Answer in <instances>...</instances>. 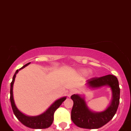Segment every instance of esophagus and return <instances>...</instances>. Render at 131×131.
Wrapping results in <instances>:
<instances>
[{
    "mask_svg": "<svg viewBox=\"0 0 131 131\" xmlns=\"http://www.w3.org/2000/svg\"><path fill=\"white\" fill-rule=\"evenodd\" d=\"M76 92H77V90H76V89H72L70 91L69 94H68V96H70L72 95H73V94H75Z\"/></svg>",
    "mask_w": 131,
    "mask_h": 131,
    "instance_id": "obj_1",
    "label": "esophagus"
}]
</instances>
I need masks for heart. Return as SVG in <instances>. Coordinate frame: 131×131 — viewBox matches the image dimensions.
<instances>
[{"label":"heart","instance_id":"heart-1","mask_svg":"<svg viewBox=\"0 0 131 131\" xmlns=\"http://www.w3.org/2000/svg\"><path fill=\"white\" fill-rule=\"evenodd\" d=\"M87 73H88V71H87V70H82V71H81V74H82V75H85Z\"/></svg>","mask_w":131,"mask_h":131}]
</instances>
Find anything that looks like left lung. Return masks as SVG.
Here are the masks:
<instances>
[{
  "label": "left lung",
  "instance_id": "8db88e82",
  "mask_svg": "<svg viewBox=\"0 0 131 131\" xmlns=\"http://www.w3.org/2000/svg\"><path fill=\"white\" fill-rule=\"evenodd\" d=\"M87 83L91 88L109 85L113 94L111 104L102 112H92L88 108L83 98L78 95H72L71 99L74 102L71 111L72 121L80 128L99 129L108 123L117 112L120 98L118 80L114 75L109 74L102 77L92 78L87 80Z\"/></svg>",
  "mask_w": 131,
  "mask_h": 131
}]
</instances>
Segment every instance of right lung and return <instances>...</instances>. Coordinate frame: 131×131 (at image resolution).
Segmentation results:
<instances>
[{
    "label": "right lung",
    "instance_id": "1",
    "mask_svg": "<svg viewBox=\"0 0 131 131\" xmlns=\"http://www.w3.org/2000/svg\"><path fill=\"white\" fill-rule=\"evenodd\" d=\"M29 63L26 64L25 65L23 66V67L20 68H24L26 66L29 64ZM19 69V70H20ZM19 70H16V73L13 76L12 82H11L10 84V102H11L12 108L13 112L17 119L26 127L32 128V129H46L51 125L53 121V117H54V113L55 110L61 105V104L63 103L66 100L67 98L63 97L61 98L60 99L57 100L55 101L51 106L49 107L48 110L43 114L36 116V117H29L27 115H24L21 112H20L18 110V109L16 107L15 102L14 101V97H13V85L14 83V80L16 78V74L18 72Z\"/></svg>",
    "mask_w": 131,
    "mask_h": 131
}]
</instances>
